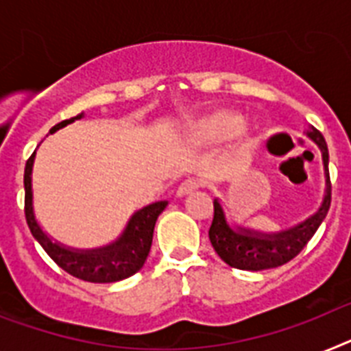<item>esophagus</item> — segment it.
Masks as SVG:
<instances>
[{
	"instance_id": "1",
	"label": "esophagus",
	"mask_w": 351,
	"mask_h": 351,
	"mask_svg": "<svg viewBox=\"0 0 351 351\" xmlns=\"http://www.w3.org/2000/svg\"><path fill=\"white\" fill-rule=\"evenodd\" d=\"M197 188H199V181H197V179H193V178L184 179V181H182L181 184L178 186V197H184V195H188V193L195 192Z\"/></svg>"
}]
</instances>
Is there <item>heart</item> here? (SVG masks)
Returning <instances> with one entry per match:
<instances>
[{
    "mask_svg": "<svg viewBox=\"0 0 351 351\" xmlns=\"http://www.w3.org/2000/svg\"><path fill=\"white\" fill-rule=\"evenodd\" d=\"M188 134L195 143L201 145L222 143L234 138L240 147H245L253 140L254 127L251 123H242V114L233 109H215L192 121Z\"/></svg>",
    "mask_w": 351,
    "mask_h": 351,
    "instance_id": "1",
    "label": "heart"
}]
</instances>
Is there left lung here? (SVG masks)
Returning a JSON list of instances; mask_svg holds the SVG:
<instances>
[{"label":"left lung","mask_w":351,"mask_h":351,"mask_svg":"<svg viewBox=\"0 0 351 351\" xmlns=\"http://www.w3.org/2000/svg\"><path fill=\"white\" fill-rule=\"evenodd\" d=\"M321 150L323 167H325V197L319 210L306 221L292 226L289 230L278 233H262V231L247 230V228H231L226 219L224 208L221 201H213V222L210 226V242L215 253L224 260L230 267L242 269V271H263V269L280 267L283 263L291 262L301 249L308 244L314 237L321 222L325 221L328 213L330 201H332V184L328 173V147L319 130L308 125L305 132Z\"/></svg>","instance_id":"obj_1"}]
</instances>
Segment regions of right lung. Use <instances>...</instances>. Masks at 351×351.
<instances>
[{"mask_svg":"<svg viewBox=\"0 0 351 351\" xmlns=\"http://www.w3.org/2000/svg\"><path fill=\"white\" fill-rule=\"evenodd\" d=\"M82 117L84 112H80L78 117L60 121L55 127H51L50 132L62 129L71 121L80 120ZM34 158H36V152L28 158L25 167V217L34 239L43 245L48 256L60 269H64L66 273L78 278V280H84V282L112 283L125 280V278L138 273L149 256L156 221L169 202L158 201L154 204L145 206L143 210L136 211L127 222L120 239L114 240L112 244L97 249H69L59 242H53L43 231L36 215H34V201H32Z\"/></svg>","mask_w":351,"mask_h":351,"instance_id":"obj_1","label":"right lung"}]
</instances>
